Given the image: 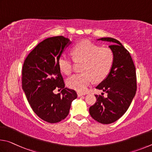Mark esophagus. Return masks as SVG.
Masks as SVG:
<instances>
[{"instance_id": "34e87169", "label": "esophagus", "mask_w": 152, "mask_h": 152, "mask_svg": "<svg viewBox=\"0 0 152 152\" xmlns=\"http://www.w3.org/2000/svg\"><path fill=\"white\" fill-rule=\"evenodd\" d=\"M86 95V94H82V93H80V92L77 93V96L78 97H81V96H83V95Z\"/></svg>"}]
</instances>
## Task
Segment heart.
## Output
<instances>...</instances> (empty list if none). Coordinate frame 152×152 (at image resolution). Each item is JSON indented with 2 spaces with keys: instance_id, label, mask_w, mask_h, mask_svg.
I'll use <instances>...</instances> for the list:
<instances>
[{
  "instance_id": "obj_1",
  "label": "heart",
  "mask_w": 152,
  "mask_h": 152,
  "mask_svg": "<svg viewBox=\"0 0 152 152\" xmlns=\"http://www.w3.org/2000/svg\"><path fill=\"white\" fill-rule=\"evenodd\" d=\"M73 58L63 54L58 58L60 70L69 75L73 69L74 60L82 64V73L75 74L66 81L67 86L75 91L84 93L91 86L94 79L101 81L110 73L112 68L114 55L107 47H100L89 41H83L76 44L72 49Z\"/></svg>"
}]
</instances>
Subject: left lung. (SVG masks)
<instances>
[{
    "label": "left lung",
    "instance_id": "8db88e82",
    "mask_svg": "<svg viewBox=\"0 0 152 152\" xmlns=\"http://www.w3.org/2000/svg\"><path fill=\"white\" fill-rule=\"evenodd\" d=\"M97 40L111 42L109 47L114 61L110 73L96 87L107 96L95 95L97 101L90 107L89 113L99 123L110 124L126 112L134 99L137 89L135 66L129 51L118 40L110 37Z\"/></svg>",
    "mask_w": 152,
    "mask_h": 152
}]
</instances>
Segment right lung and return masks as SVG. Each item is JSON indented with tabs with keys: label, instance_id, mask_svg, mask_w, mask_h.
Returning a JSON list of instances; mask_svg holds the SVG:
<instances>
[{
	"label": "right lung",
	"instance_id": "add662e5",
	"mask_svg": "<svg viewBox=\"0 0 152 152\" xmlns=\"http://www.w3.org/2000/svg\"><path fill=\"white\" fill-rule=\"evenodd\" d=\"M70 40L63 36L50 37L37 45L24 62L22 87L32 110L40 118L50 124L68 115L75 91L65 87L58 66V58ZM62 89L55 94L53 90Z\"/></svg>",
	"mask_w": 152,
	"mask_h": 152
}]
</instances>
